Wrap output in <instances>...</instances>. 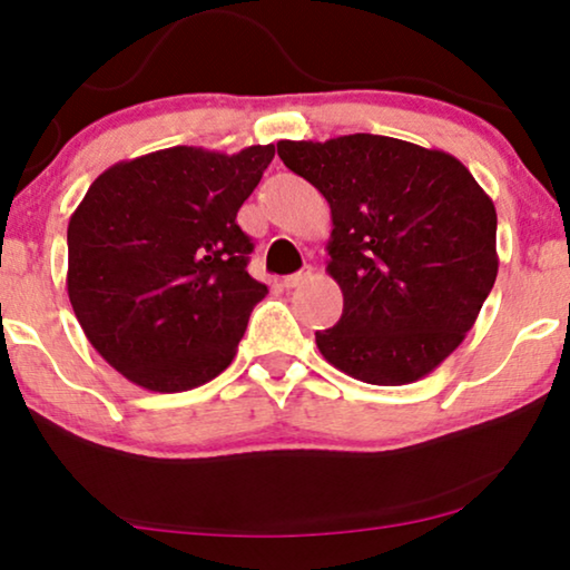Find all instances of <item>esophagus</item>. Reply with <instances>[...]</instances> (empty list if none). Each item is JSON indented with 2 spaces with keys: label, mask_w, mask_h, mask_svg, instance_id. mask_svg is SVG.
<instances>
[{
  "label": "esophagus",
  "mask_w": 570,
  "mask_h": 570,
  "mask_svg": "<svg viewBox=\"0 0 570 570\" xmlns=\"http://www.w3.org/2000/svg\"><path fill=\"white\" fill-rule=\"evenodd\" d=\"M311 277H314V272H311V269H301V272H295V275H287V277L283 279V285H285V287H301V285H306Z\"/></svg>",
  "instance_id": "34e87169"
}]
</instances>
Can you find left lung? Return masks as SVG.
<instances>
[{"label":"left lung","instance_id":"8db88e82","mask_svg":"<svg viewBox=\"0 0 570 570\" xmlns=\"http://www.w3.org/2000/svg\"><path fill=\"white\" fill-rule=\"evenodd\" d=\"M277 155L332 209L326 272L345 306L318 353L376 386L439 368L493 291V199L454 155L394 137L279 139Z\"/></svg>","mask_w":570,"mask_h":570}]
</instances>
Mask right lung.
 Listing matches in <instances>:
<instances>
[{
    "label": "right lung",
    "mask_w": 570,
    "mask_h": 570,
    "mask_svg": "<svg viewBox=\"0 0 570 570\" xmlns=\"http://www.w3.org/2000/svg\"><path fill=\"white\" fill-rule=\"evenodd\" d=\"M275 145L236 155L168 147L121 160L69 217L67 293L108 365L150 392H186L228 368L267 285L248 275L236 215Z\"/></svg>",
    "instance_id": "1"
}]
</instances>
